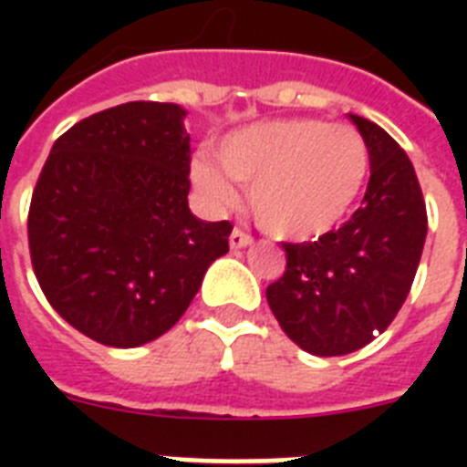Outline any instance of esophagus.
<instances>
[{
	"mask_svg": "<svg viewBox=\"0 0 467 467\" xmlns=\"http://www.w3.org/2000/svg\"><path fill=\"white\" fill-rule=\"evenodd\" d=\"M249 244V237L244 233H242L240 227H234L233 234H230V247L233 249H242V247H247Z\"/></svg>",
	"mask_w": 467,
	"mask_h": 467,
	"instance_id": "34e87169",
	"label": "esophagus"
}]
</instances>
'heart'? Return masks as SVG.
I'll return each instance as SVG.
<instances>
[{
    "label": "heart",
    "mask_w": 467,
    "mask_h": 467,
    "mask_svg": "<svg viewBox=\"0 0 467 467\" xmlns=\"http://www.w3.org/2000/svg\"><path fill=\"white\" fill-rule=\"evenodd\" d=\"M303 183H300V203H303V215L306 223H317L325 225L327 220L332 218L337 208H339V191L334 189L332 179L327 174V161L310 148V140L303 145ZM264 220L271 227H288L293 223V201L288 196H278L276 191H269L266 203L262 211Z\"/></svg>",
    "instance_id": "b5f03b06"
}]
</instances>
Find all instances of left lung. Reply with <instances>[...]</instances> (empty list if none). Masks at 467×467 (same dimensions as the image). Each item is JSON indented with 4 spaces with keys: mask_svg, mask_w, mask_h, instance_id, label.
<instances>
[{
    "mask_svg": "<svg viewBox=\"0 0 467 467\" xmlns=\"http://www.w3.org/2000/svg\"><path fill=\"white\" fill-rule=\"evenodd\" d=\"M176 104L130 101L79 120L47 155L28 211L40 291L106 347L179 322L233 225L189 211L191 145Z\"/></svg>",
    "mask_w": 467,
    "mask_h": 467,
    "instance_id": "left-lung-1",
    "label": "left lung"
}]
</instances>
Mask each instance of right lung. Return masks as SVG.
Returning a JSON list of instances; mask_svg holds the SVG:
<instances>
[{
	"label": "right lung",
	"mask_w": 467,
	"mask_h": 467,
	"mask_svg": "<svg viewBox=\"0 0 467 467\" xmlns=\"http://www.w3.org/2000/svg\"><path fill=\"white\" fill-rule=\"evenodd\" d=\"M351 123L370 160L363 205L339 230L288 244L284 276L266 288L281 329L315 356L351 354L388 329L412 288L427 240L412 161L383 128L361 116ZM306 140L317 145V133H306Z\"/></svg>",
	"instance_id": "add662e5"
}]
</instances>
